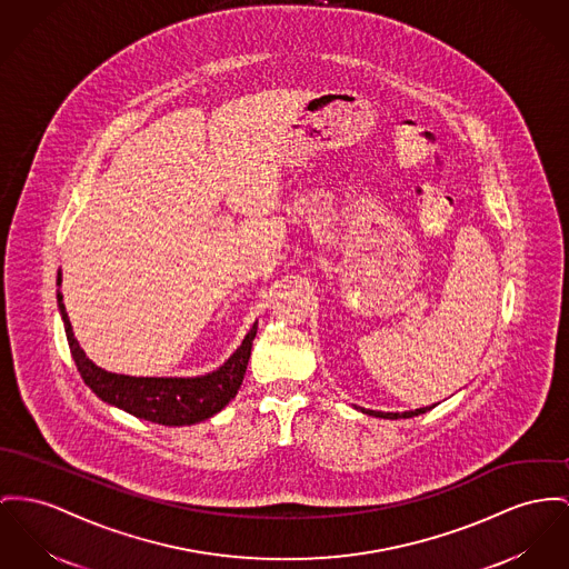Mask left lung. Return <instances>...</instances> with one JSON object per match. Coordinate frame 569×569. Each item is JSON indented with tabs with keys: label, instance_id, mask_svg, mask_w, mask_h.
I'll use <instances>...</instances> for the list:
<instances>
[{
	"label": "left lung",
	"instance_id": "obj_1",
	"mask_svg": "<svg viewBox=\"0 0 569 569\" xmlns=\"http://www.w3.org/2000/svg\"><path fill=\"white\" fill-rule=\"evenodd\" d=\"M427 410H431V408H420V410H415V412H403V415H399V412H376V410H362L365 415H371V417L379 418H412L418 417V415H422V412H427Z\"/></svg>",
	"mask_w": 569,
	"mask_h": 569
}]
</instances>
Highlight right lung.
I'll list each match as a JSON object with an SVG mask.
<instances>
[{
	"instance_id": "obj_1",
	"label": "right lung",
	"mask_w": 569,
	"mask_h": 569,
	"mask_svg": "<svg viewBox=\"0 0 569 569\" xmlns=\"http://www.w3.org/2000/svg\"><path fill=\"white\" fill-rule=\"evenodd\" d=\"M62 273H58V284ZM58 306L62 312L69 347L76 360L77 371L90 386V390L106 403L116 406L136 418H144L166 427H183L218 415L227 408L228 401L237 395L252 351V341L257 337V323L241 342V347L228 358L224 367L202 378H129L116 376L99 369L92 360L86 358L79 347L62 293H58Z\"/></svg>"
}]
</instances>
